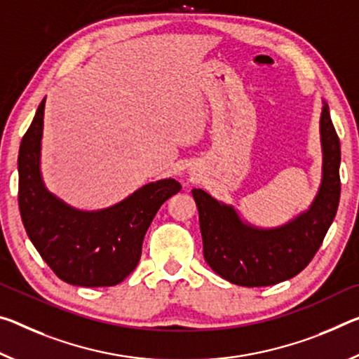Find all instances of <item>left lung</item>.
I'll use <instances>...</instances> for the list:
<instances>
[{
  "label": "left lung",
  "instance_id": "8db88e82",
  "mask_svg": "<svg viewBox=\"0 0 359 359\" xmlns=\"http://www.w3.org/2000/svg\"><path fill=\"white\" fill-rule=\"evenodd\" d=\"M323 184L309 212L276 230L244 225L231 208L193 189L200 214L204 259L219 276L238 286H271L299 275L323 244L340 200V140L329 107L321 115Z\"/></svg>",
  "mask_w": 359,
  "mask_h": 359
}]
</instances>
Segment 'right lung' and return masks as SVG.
Masks as SVG:
<instances>
[{"label": "right lung", "mask_w": 359, "mask_h": 359, "mask_svg": "<svg viewBox=\"0 0 359 359\" xmlns=\"http://www.w3.org/2000/svg\"><path fill=\"white\" fill-rule=\"evenodd\" d=\"M44 100L19 150V209L33 246L62 281L102 287L121 283L135 266L153 217L180 191L174 179L142 187L128 200L99 212L65 206L46 191L39 175Z\"/></svg>", "instance_id": "1"}]
</instances>
